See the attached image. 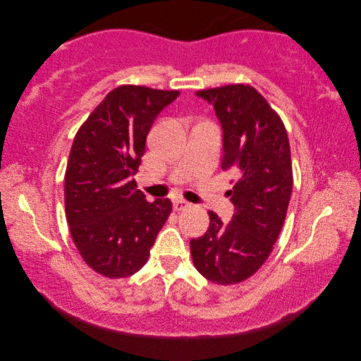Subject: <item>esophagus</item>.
Segmentation results:
<instances>
[{
    "label": "esophagus",
    "mask_w": 361,
    "mask_h": 361,
    "mask_svg": "<svg viewBox=\"0 0 361 361\" xmlns=\"http://www.w3.org/2000/svg\"><path fill=\"white\" fill-rule=\"evenodd\" d=\"M190 208V203H188L186 200H175L173 202V209L175 211H185Z\"/></svg>",
    "instance_id": "obj_1"
}]
</instances>
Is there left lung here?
Instances as JSON below:
<instances>
[{"instance_id": "left-lung-1", "label": "left lung", "mask_w": 361, "mask_h": 361, "mask_svg": "<svg viewBox=\"0 0 361 361\" xmlns=\"http://www.w3.org/2000/svg\"><path fill=\"white\" fill-rule=\"evenodd\" d=\"M224 128L221 169L237 178L228 190L235 212L224 224L209 211V228L190 240L194 265L206 279L233 286L255 274L278 240L293 188L287 130L281 116L251 85L198 90Z\"/></svg>"}]
</instances>
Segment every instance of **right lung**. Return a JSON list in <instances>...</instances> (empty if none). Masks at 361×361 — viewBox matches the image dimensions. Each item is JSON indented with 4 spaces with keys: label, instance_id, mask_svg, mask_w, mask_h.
<instances>
[{
    "label": "right lung",
    "instance_id": "obj_1",
    "mask_svg": "<svg viewBox=\"0 0 361 361\" xmlns=\"http://www.w3.org/2000/svg\"><path fill=\"white\" fill-rule=\"evenodd\" d=\"M180 91L121 85L75 133L65 172V211L85 264L110 279L140 271L172 212L169 198L145 200L137 172L153 121Z\"/></svg>",
    "mask_w": 361,
    "mask_h": 361
}]
</instances>
